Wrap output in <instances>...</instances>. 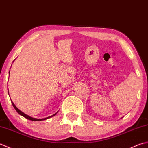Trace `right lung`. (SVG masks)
<instances>
[{
    "instance_id": "add662e5",
    "label": "right lung",
    "mask_w": 148,
    "mask_h": 148,
    "mask_svg": "<svg viewBox=\"0 0 148 148\" xmlns=\"http://www.w3.org/2000/svg\"><path fill=\"white\" fill-rule=\"evenodd\" d=\"M11 103H12V105H13V106L14 107V109L16 110V112L18 113L20 115H21V116H23L24 117H25L26 119H29V120H31V121H43V120H45V119H49V118H50V117H53V116H54L55 115H56V114L57 113H56L55 114H53V115H52V116H50V117H47V118H43V119H36V118H34V117H31V116H28V115H27V114H25V113H23V112H22V111H21L20 110H19L18 108L16 106H15V105L14 104V103L13 101H11Z\"/></svg>"
}]
</instances>
